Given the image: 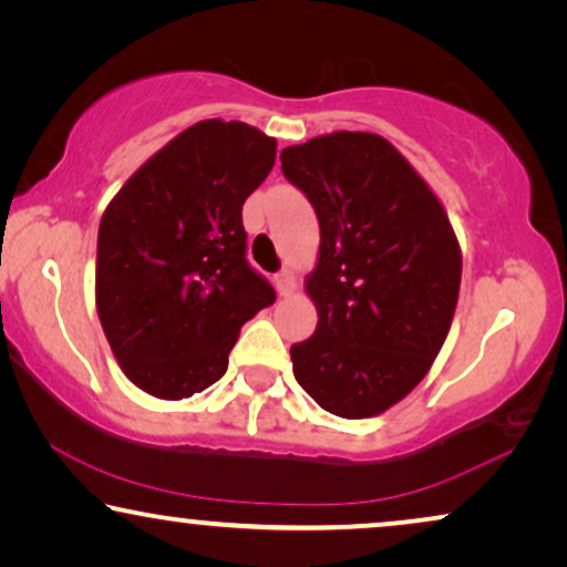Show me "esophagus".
I'll list each match as a JSON object with an SVG mask.
<instances>
[{
    "label": "esophagus",
    "mask_w": 567,
    "mask_h": 567,
    "mask_svg": "<svg viewBox=\"0 0 567 567\" xmlns=\"http://www.w3.org/2000/svg\"><path fill=\"white\" fill-rule=\"evenodd\" d=\"M276 289L281 297H291V293L297 291V278H293L291 270H281V274L276 276Z\"/></svg>",
    "instance_id": "esophagus-1"
}]
</instances>
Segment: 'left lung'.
I'll use <instances>...</instances> for the list:
<instances>
[{"instance_id":"left-lung-1","label":"left lung","mask_w":567,"mask_h":567,"mask_svg":"<svg viewBox=\"0 0 567 567\" xmlns=\"http://www.w3.org/2000/svg\"><path fill=\"white\" fill-rule=\"evenodd\" d=\"M281 169L312 200L320 250L305 278L317 330L291 346L322 410L374 417L421 384L452 328L462 247L431 185L369 131L286 146Z\"/></svg>"}]
</instances>
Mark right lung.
Segmentation results:
<instances>
[{"label":"right lung","instance_id":"add662e5","mask_svg":"<svg viewBox=\"0 0 567 567\" xmlns=\"http://www.w3.org/2000/svg\"><path fill=\"white\" fill-rule=\"evenodd\" d=\"M276 138L208 118L154 152L105 206L95 307L123 374L159 400L224 377L239 328L276 293L245 260L243 204Z\"/></svg>","mask_w":567,"mask_h":567}]
</instances>
